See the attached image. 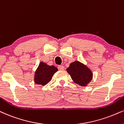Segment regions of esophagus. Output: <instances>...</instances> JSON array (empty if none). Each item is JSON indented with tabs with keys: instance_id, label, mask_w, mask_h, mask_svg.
Masks as SVG:
<instances>
[{
	"instance_id": "esophagus-1",
	"label": "esophagus",
	"mask_w": 124,
	"mask_h": 124,
	"mask_svg": "<svg viewBox=\"0 0 124 124\" xmlns=\"http://www.w3.org/2000/svg\"><path fill=\"white\" fill-rule=\"evenodd\" d=\"M58 69L59 70H64V67L62 66V65H59L58 66Z\"/></svg>"
}]
</instances>
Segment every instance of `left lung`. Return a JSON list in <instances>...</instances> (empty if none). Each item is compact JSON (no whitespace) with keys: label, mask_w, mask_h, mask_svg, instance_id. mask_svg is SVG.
<instances>
[{"label":"left lung","mask_w":124,"mask_h":124,"mask_svg":"<svg viewBox=\"0 0 124 124\" xmlns=\"http://www.w3.org/2000/svg\"><path fill=\"white\" fill-rule=\"evenodd\" d=\"M67 71L75 83L81 86H86L92 80L93 73L91 70L78 61L70 64Z\"/></svg>","instance_id":"obj_1"}]
</instances>
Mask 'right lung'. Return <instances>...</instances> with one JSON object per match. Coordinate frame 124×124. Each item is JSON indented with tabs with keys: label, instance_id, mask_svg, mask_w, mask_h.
I'll list each match as a JSON object with an SVG mask.
<instances>
[{
	"label": "right lung",
	"instance_id": "right-lung-1",
	"mask_svg": "<svg viewBox=\"0 0 124 124\" xmlns=\"http://www.w3.org/2000/svg\"><path fill=\"white\" fill-rule=\"evenodd\" d=\"M57 68L53 65H47L41 62L34 75V82L37 85H45L52 80V76L57 71Z\"/></svg>",
	"mask_w": 124,
	"mask_h": 124
}]
</instances>
